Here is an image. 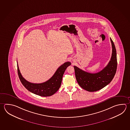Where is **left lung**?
Wrapping results in <instances>:
<instances>
[{"label": "left lung", "instance_id": "obj_1", "mask_svg": "<svg viewBox=\"0 0 130 130\" xmlns=\"http://www.w3.org/2000/svg\"><path fill=\"white\" fill-rule=\"evenodd\" d=\"M110 40L112 47V56L107 66L102 70L92 74L74 66L77 81L81 88L86 91L93 92L100 90L110 83L115 75L117 67L116 51L111 38Z\"/></svg>", "mask_w": 130, "mask_h": 130}]
</instances>
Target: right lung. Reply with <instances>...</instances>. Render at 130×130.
I'll list each match as a JSON object with an SVG mask.
<instances>
[{"mask_svg": "<svg viewBox=\"0 0 130 130\" xmlns=\"http://www.w3.org/2000/svg\"><path fill=\"white\" fill-rule=\"evenodd\" d=\"M71 64V62L69 61L65 62L59 67L51 78L42 83H32L26 80L20 73L18 63L17 72L20 81L28 91L39 96H49L53 95L59 90L64 72Z\"/></svg>", "mask_w": 130, "mask_h": 130, "instance_id": "1", "label": "right lung"}]
</instances>
